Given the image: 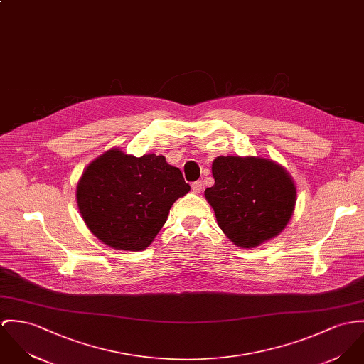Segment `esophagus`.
<instances>
[{
    "label": "esophagus",
    "instance_id": "esophagus-1",
    "mask_svg": "<svg viewBox=\"0 0 364 364\" xmlns=\"http://www.w3.org/2000/svg\"><path fill=\"white\" fill-rule=\"evenodd\" d=\"M201 189H203V182H201V181L192 182V191H193V193H200Z\"/></svg>",
    "mask_w": 364,
    "mask_h": 364
}]
</instances>
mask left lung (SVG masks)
Returning a JSON list of instances; mask_svg holds the SVG:
<instances>
[{"label":"left lung","mask_w":364,"mask_h":364,"mask_svg":"<svg viewBox=\"0 0 364 364\" xmlns=\"http://www.w3.org/2000/svg\"><path fill=\"white\" fill-rule=\"evenodd\" d=\"M213 176L204 196L236 246L256 247L287 227L296 188L282 166L262 157H217Z\"/></svg>","instance_id":"1"}]
</instances>
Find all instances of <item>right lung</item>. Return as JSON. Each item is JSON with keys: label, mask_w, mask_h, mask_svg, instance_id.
I'll use <instances>...</instances> for the list:
<instances>
[{"label": "right lung", "mask_w": 364, "mask_h": 364, "mask_svg": "<svg viewBox=\"0 0 364 364\" xmlns=\"http://www.w3.org/2000/svg\"><path fill=\"white\" fill-rule=\"evenodd\" d=\"M191 191L166 157L109 150L87 166L76 189L80 214L96 237L121 250H143L166 224L176 198Z\"/></svg>", "instance_id": "right-lung-1"}]
</instances>
